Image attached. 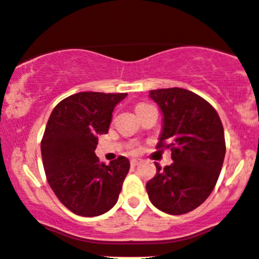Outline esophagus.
Masks as SVG:
<instances>
[{"label":"esophagus","mask_w":259,"mask_h":259,"mask_svg":"<svg viewBox=\"0 0 259 259\" xmlns=\"http://www.w3.org/2000/svg\"><path fill=\"white\" fill-rule=\"evenodd\" d=\"M139 162H141V160H139V158H132V160H130V165H132L133 167L138 166Z\"/></svg>","instance_id":"obj_1"}]
</instances>
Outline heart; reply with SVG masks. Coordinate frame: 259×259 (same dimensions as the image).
Masks as SVG:
<instances>
[{
	"instance_id": "heart-1",
	"label": "heart",
	"mask_w": 259,
	"mask_h": 259,
	"mask_svg": "<svg viewBox=\"0 0 259 259\" xmlns=\"http://www.w3.org/2000/svg\"><path fill=\"white\" fill-rule=\"evenodd\" d=\"M141 106H146V104H139L138 107H141ZM138 107H137V108H138Z\"/></svg>"
}]
</instances>
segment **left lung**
Listing matches in <instances>:
<instances>
[{"label": "left lung", "mask_w": 259, "mask_h": 259, "mask_svg": "<svg viewBox=\"0 0 259 259\" xmlns=\"http://www.w3.org/2000/svg\"><path fill=\"white\" fill-rule=\"evenodd\" d=\"M148 97L162 115L157 147L170 148L174 162L164 169L156 162L147 193L158 210L188 213L208 199L220 177L226 155L222 122L215 109L190 90H151Z\"/></svg>", "instance_id": "8db88e82"}]
</instances>
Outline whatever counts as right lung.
<instances>
[{
    "label": "right lung",
    "instance_id": "1",
    "mask_svg": "<svg viewBox=\"0 0 259 259\" xmlns=\"http://www.w3.org/2000/svg\"><path fill=\"white\" fill-rule=\"evenodd\" d=\"M126 95L77 93L63 99L49 117L41 142L46 178L59 201L77 215H101L117 202L129 160L120 156L106 165L95 148Z\"/></svg>",
    "mask_w": 259,
    "mask_h": 259
}]
</instances>
